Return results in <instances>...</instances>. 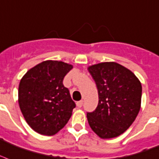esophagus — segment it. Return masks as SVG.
<instances>
[{
	"mask_svg": "<svg viewBox=\"0 0 159 159\" xmlns=\"http://www.w3.org/2000/svg\"><path fill=\"white\" fill-rule=\"evenodd\" d=\"M82 104H83V101H82V100H81V101H78L77 102V107H81L82 106Z\"/></svg>",
	"mask_w": 159,
	"mask_h": 159,
	"instance_id": "obj_1",
	"label": "esophagus"
}]
</instances>
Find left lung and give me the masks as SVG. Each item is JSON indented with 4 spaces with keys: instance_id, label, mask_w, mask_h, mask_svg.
<instances>
[{
    "instance_id": "obj_1",
    "label": "left lung",
    "mask_w": 159,
    "mask_h": 159,
    "mask_svg": "<svg viewBox=\"0 0 159 159\" xmlns=\"http://www.w3.org/2000/svg\"><path fill=\"white\" fill-rule=\"evenodd\" d=\"M98 93V105L87 117L101 139H112L128 129L141 107L142 85L133 72L117 62H101L88 67Z\"/></svg>"
}]
</instances>
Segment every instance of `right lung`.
<instances>
[{
  "instance_id": "right-lung-1",
  "label": "right lung",
  "mask_w": 159,
  "mask_h": 159,
  "mask_svg": "<svg viewBox=\"0 0 159 159\" xmlns=\"http://www.w3.org/2000/svg\"><path fill=\"white\" fill-rule=\"evenodd\" d=\"M72 65L45 61L27 71L20 79L18 102L26 123L36 133L52 136L66 125L76 104L63 78Z\"/></svg>"
}]
</instances>
